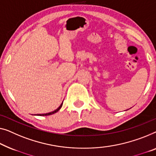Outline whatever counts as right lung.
Wrapping results in <instances>:
<instances>
[{
  "mask_svg": "<svg viewBox=\"0 0 156 156\" xmlns=\"http://www.w3.org/2000/svg\"><path fill=\"white\" fill-rule=\"evenodd\" d=\"M62 104H63V102H62V103L61 104V105H60L59 107H58L57 109H56V110H55L54 111H52V112H50V113H44V114H37V115H40V116H45V115H52V114H54V113H57L58 111L59 110L60 108H62Z\"/></svg>",
  "mask_w": 156,
  "mask_h": 156,
  "instance_id": "obj_1",
  "label": "right lung"
}]
</instances>
